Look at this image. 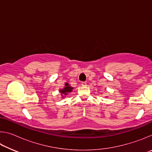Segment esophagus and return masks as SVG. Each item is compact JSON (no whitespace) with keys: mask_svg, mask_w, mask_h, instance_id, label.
I'll list each match as a JSON object with an SVG mask.
<instances>
[{"mask_svg":"<svg viewBox=\"0 0 152 152\" xmlns=\"http://www.w3.org/2000/svg\"><path fill=\"white\" fill-rule=\"evenodd\" d=\"M81 84L82 86H86V82H82Z\"/></svg>","mask_w":152,"mask_h":152,"instance_id":"1","label":"esophagus"}]
</instances>
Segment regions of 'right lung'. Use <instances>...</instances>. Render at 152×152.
I'll return each instance as SVG.
<instances>
[{"label": "right lung", "instance_id": "add662e5", "mask_svg": "<svg viewBox=\"0 0 152 152\" xmlns=\"http://www.w3.org/2000/svg\"><path fill=\"white\" fill-rule=\"evenodd\" d=\"M65 85H66L65 88H64L63 90H60V92H61V94L66 95V94H67V93H68V92H72L73 88H72V87H71V86H69L68 83H66Z\"/></svg>", "mask_w": 152, "mask_h": 152}]
</instances>
